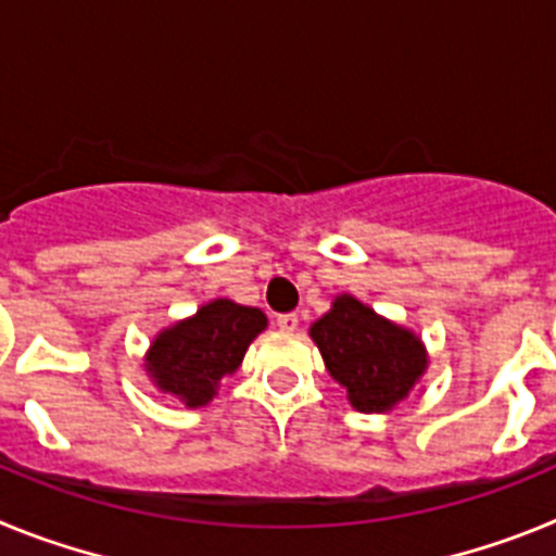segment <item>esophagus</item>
Listing matches in <instances>:
<instances>
[{
  "mask_svg": "<svg viewBox=\"0 0 556 556\" xmlns=\"http://www.w3.org/2000/svg\"><path fill=\"white\" fill-rule=\"evenodd\" d=\"M298 326H301V320H298V314L294 312H289V314H281V317H278V328H281V331H298Z\"/></svg>",
  "mask_w": 556,
  "mask_h": 556,
  "instance_id": "esophagus-1",
  "label": "esophagus"
}]
</instances>
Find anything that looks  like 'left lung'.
<instances>
[{
	"label": "left lung",
	"instance_id": "obj_1",
	"mask_svg": "<svg viewBox=\"0 0 556 556\" xmlns=\"http://www.w3.org/2000/svg\"><path fill=\"white\" fill-rule=\"evenodd\" d=\"M308 337L356 412H392L429 370L424 339L348 292L333 298Z\"/></svg>",
	"mask_w": 556,
	"mask_h": 556
}]
</instances>
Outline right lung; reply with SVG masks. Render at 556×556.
I'll use <instances>...</instances> for the list:
<instances>
[{
    "mask_svg": "<svg viewBox=\"0 0 556 556\" xmlns=\"http://www.w3.org/2000/svg\"><path fill=\"white\" fill-rule=\"evenodd\" d=\"M264 328L262 308L217 298L155 333L144 353V372L155 390L186 409H200L214 401L219 381L239 370L250 342Z\"/></svg>",
    "mask_w": 556,
    "mask_h": 556,
    "instance_id": "1",
    "label": "right lung"
}]
</instances>
